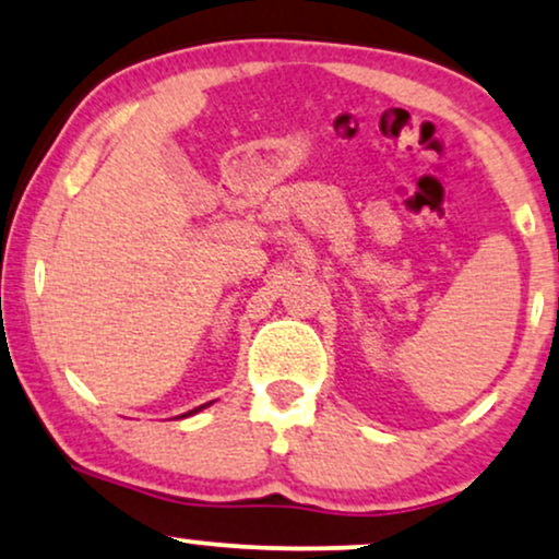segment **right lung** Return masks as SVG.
I'll list each match as a JSON object with an SVG mask.
<instances>
[{
	"instance_id": "right-lung-1",
	"label": "right lung",
	"mask_w": 559,
	"mask_h": 559,
	"mask_svg": "<svg viewBox=\"0 0 559 559\" xmlns=\"http://www.w3.org/2000/svg\"><path fill=\"white\" fill-rule=\"evenodd\" d=\"M207 406V403H203V406H198V408H192V412H187V414H181V416H192V414H198L200 412V408H205Z\"/></svg>"
}]
</instances>
